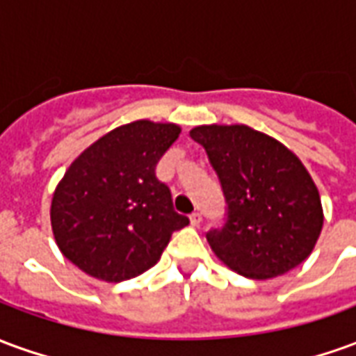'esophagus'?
I'll return each mask as SVG.
<instances>
[{
    "instance_id": "esophagus-1",
    "label": "esophagus",
    "mask_w": 356,
    "mask_h": 356,
    "mask_svg": "<svg viewBox=\"0 0 356 356\" xmlns=\"http://www.w3.org/2000/svg\"><path fill=\"white\" fill-rule=\"evenodd\" d=\"M202 223V216L198 213V211H194V213H191V225L193 227H198V225Z\"/></svg>"
}]
</instances>
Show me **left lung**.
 Here are the masks:
<instances>
[{
	"mask_svg": "<svg viewBox=\"0 0 356 356\" xmlns=\"http://www.w3.org/2000/svg\"><path fill=\"white\" fill-rule=\"evenodd\" d=\"M223 185L229 217L208 232L219 261L254 280L275 278L305 261L324 225L318 188L303 162L267 133L244 124L196 125Z\"/></svg>",
	"mask_w": 356,
	"mask_h": 356,
	"instance_id": "1",
	"label": "left lung"
}]
</instances>
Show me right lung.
Returning <instances> with one entry per match:
<instances>
[{
  "mask_svg": "<svg viewBox=\"0 0 356 356\" xmlns=\"http://www.w3.org/2000/svg\"><path fill=\"white\" fill-rule=\"evenodd\" d=\"M181 125L135 120L89 145L58 181L51 229L60 254L102 282H124L160 261L188 217L173 209L156 163Z\"/></svg>",
  "mask_w": 356,
  "mask_h": 356,
  "instance_id": "add662e5",
  "label": "right lung"
}]
</instances>
